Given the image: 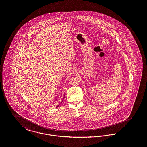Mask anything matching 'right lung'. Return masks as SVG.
<instances>
[{"mask_svg": "<svg viewBox=\"0 0 147 147\" xmlns=\"http://www.w3.org/2000/svg\"><path fill=\"white\" fill-rule=\"evenodd\" d=\"M65 98V95H64V98H63V99H64V98ZM63 101V100H62ZM62 102H61V103H62ZM58 106H59V105H58L57 107H58Z\"/></svg>", "mask_w": 147, "mask_h": 147, "instance_id": "right-lung-1", "label": "right lung"}]
</instances>
